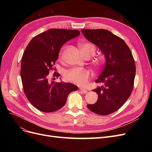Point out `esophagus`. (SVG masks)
<instances>
[{
    "instance_id": "1",
    "label": "esophagus",
    "mask_w": 152,
    "mask_h": 152,
    "mask_svg": "<svg viewBox=\"0 0 152 152\" xmlns=\"http://www.w3.org/2000/svg\"><path fill=\"white\" fill-rule=\"evenodd\" d=\"M80 90L81 91L83 92L84 93H87V92H88V91H87V89H86L83 88V87H80Z\"/></svg>"
}]
</instances>
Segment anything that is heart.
Returning a JSON list of instances; mask_svg holds the SVG:
<instances>
[{"label":"heart","instance_id":"obj_1","mask_svg":"<svg viewBox=\"0 0 152 152\" xmlns=\"http://www.w3.org/2000/svg\"><path fill=\"white\" fill-rule=\"evenodd\" d=\"M80 47L82 54L86 58H91L96 52L95 45L91 42H82L80 44ZM63 48L59 54V57H62ZM103 61L100 59L96 62L97 66H102L103 65ZM91 77V72L87 69L72 68L66 71L65 73V79L77 85H84L86 84Z\"/></svg>","mask_w":152,"mask_h":152}]
</instances>
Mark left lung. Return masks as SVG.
I'll list each match as a JSON object with an SVG mask.
<instances>
[{
    "label": "left lung",
    "instance_id": "8db88e82",
    "mask_svg": "<svg viewBox=\"0 0 152 152\" xmlns=\"http://www.w3.org/2000/svg\"><path fill=\"white\" fill-rule=\"evenodd\" d=\"M85 37L99 48L106 63L96 80L103 84L93 89L98 94L97 102L87 104L91 112L107 115L116 112L129 98L134 87L136 66L126 43L119 37L104 29H82Z\"/></svg>",
    "mask_w": 152,
    "mask_h": 152
}]
</instances>
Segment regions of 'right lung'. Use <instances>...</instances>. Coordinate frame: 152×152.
<instances>
[{
  "instance_id": "obj_1",
  "label": "right lung",
  "mask_w": 152,
  "mask_h": 152,
  "mask_svg": "<svg viewBox=\"0 0 152 152\" xmlns=\"http://www.w3.org/2000/svg\"><path fill=\"white\" fill-rule=\"evenodd\" d=\"M80 35L77 30L52 28L32 39L23 54L20 75L24 93L35 108L43 112H53L62 108L68 94L77 91L72 83L49 80L59 50L67 41ZM54 73V77H59ZM54 79V78H53Z\"/></svg>"
}]
</instances>
